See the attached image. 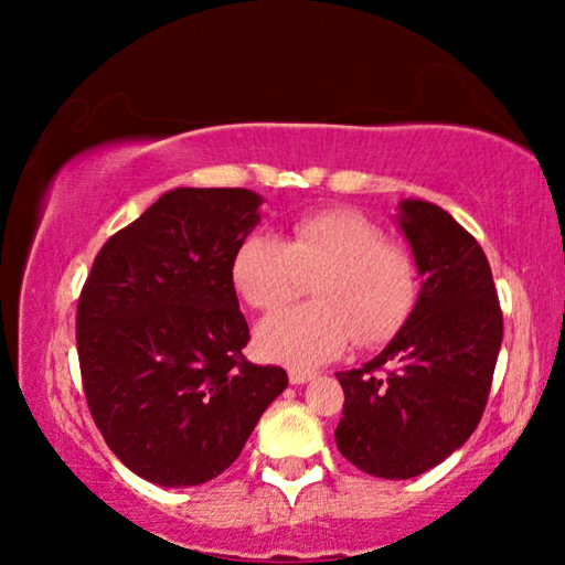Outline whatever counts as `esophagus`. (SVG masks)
<instances>
[{"label": "esophagus", "mask_w": 565, "mask_h": 565, "mask_svg": "<svg viewBox=\"0 0 565 565\" xmlns=\"http://www.w3.org/2000/svg\"><path fill=\"white\" fill-rule=\"evenodd\" d=\"M313 375H316L313 370H306V367H290V370H288V377H290L292 385H300V383L311 381Z\"/></svg>", "instance_id": "1"}]
</instances>
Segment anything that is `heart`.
I'll use <instances>...</instances> for the list:
<instances>
[{
	"label": "heart",
	"instance_id": "heart-1",
	"mask_svg": "<svg viewBox=\"0 0 565 565\" xmlns=\"http://www.w3.org/2000/svg\"><path fill=\"white\" fill-rule=\"evenodd\" d=\"M231 277L262 313L292 303L313 280V303L275 316L259 329L262 352L296 365L334 358L352 339L365 347L385 342L419 298L412 249L347 207L298 215L288 242L273 234L246 236L231 262Z\"/></svg>",
	"mask_w": 565,
	"mask_h": 565
}]
</instances>
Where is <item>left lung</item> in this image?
<instances>
[{"label": "left lung", "instance_id": "obj_1", "mask_svg": "<svg viewBox=\"0 0 565 565\" xmlns=\"http://www.w3.org/2000/svg\"><path fill=\"white\" fill-rule=\"evenodd\" d=\"M401 228L424 285L385 350L337 373L344 416L337 447L375 478H414L452 455L481 422L504 316L481 244L443 207L406 200Z\"/></svg>", "mask_w": 565, "mask_h": 565}]
</instances>
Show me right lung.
I'll return each mask as SVG.
<instances>
[{
    "mask_svg": "<svg viewBox=\"0 0 565 565\" xmlns=\"http://www.w3.org/2000/svg\"><path fill=\"white\" fill-rule=\"evenodd\" d=\"M259 203L244 188L172 190L92 262L76 306L84 396L107 447L151 483L221 476L288 385L242 352L231 262Z\"/></svg>",
    "mask_w": 565,
    "mask_h": 565,
    "instance_id": "1",
    "label": "right lung"
}]
</instances>
